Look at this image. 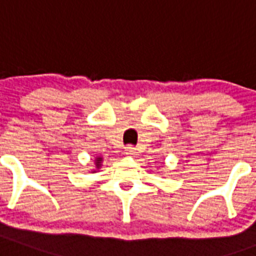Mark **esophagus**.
Wrapping results in <instances>:
<instances>
[{
	"label": "esophagus",
	"mask_w": 256,
	"mask_h": 256,
	"mask_svg": "<svg viewBox=\"0 0 256 256\" xmlns=\"http://www.w3.org/2000/svg\"><path fill=\"white\" fill-rule=\"evenodd\" d=\"M124 152H126V154H128V156H136V148H132V146H126V148H124Z\"/></svg>",
	"instance_id": "esophagus-1"
}]
</instances>
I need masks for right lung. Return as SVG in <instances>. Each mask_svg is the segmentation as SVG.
I'll return each mask as SVG.
<instances>
[{
  "instance_id": "1",
  "label": "right lung",
  "mask_w": 256,
  "mask_h": 256,
  "mask_svg": "<svg viewBox=\"0 0 256 256\" xmlns=\"http://www.w3.org/2000/svg\"><path fill=\"white\" fill-rule=\"evenodd\" d=\"M102 164H104V158H102L100 156H96V158H94V168L90 170V172H96V171L102 168Z\"/></svg>"
}]
</instances>
